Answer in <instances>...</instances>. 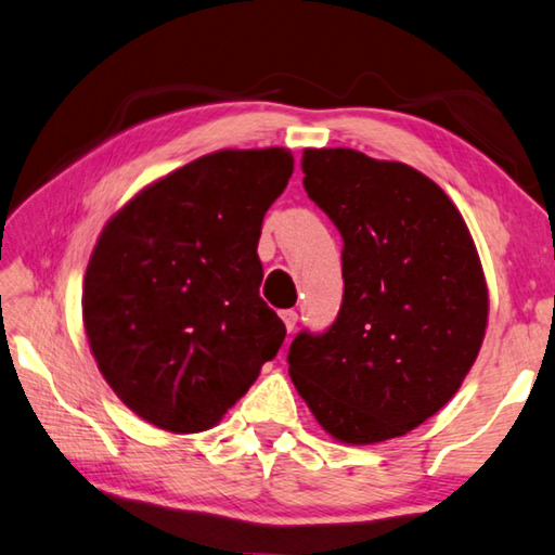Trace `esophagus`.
<instances>
[{"mask_svg": "<svg viewBox=\"0 0 555 555\" xmlns=\"http://www.w3.org/2000/svg\"><path fill=\"white\" fill-rule=\"evenodd\" d=\"M280 317H283V322H285V328H287V332H293V328L297 326V319H299L295 309H285V312L280 314Z\"/></svg>", "mask_w": 555, "mask_h": 555, "instance_id": "34e87169", "label": "esophagus"}]
</instances>
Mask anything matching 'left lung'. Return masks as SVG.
I'll list each match as a JSON object with an SVG mask.
<instances>
[{"label": "left lung", "mask_w": 555, "mask_h": 555, "mask_svg": "<svg viewBox=\"0 0 555 555\" xmlns=\"http://www.w3.org/2000/svg\"><path fill=\"white\" fill-rule=\"evenodd\" d=\"M305 190L341 231L344 302L297 334L289 377L326 434L351 446L416 429L459 392L488 326V285L439 184L353 149H305Z\"/></svg>", "instance_id": "8db88e82"}]
</instances>
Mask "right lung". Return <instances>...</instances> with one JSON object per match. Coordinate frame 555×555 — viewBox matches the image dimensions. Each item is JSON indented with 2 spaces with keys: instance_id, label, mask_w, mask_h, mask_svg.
Segmentation results:
<instances>
[{
  "instance_id": "1",
  "label": "right lung",
  "mask_w": 555,
  "mask_h": 555,
  "mask_svg": "<svg viewBox=\"0 0 555 555\" xmlns=\"http://www.w3.org/2000/svg\"><path fill=\"white\" fill-rule=\"evenodd\" d=\"M293 168L287 149L202 155L143 188L96 238L87 341L116 397L158 429L217 426L283 346L256 248Z\"/></svg>"
}]
</instances>
